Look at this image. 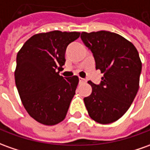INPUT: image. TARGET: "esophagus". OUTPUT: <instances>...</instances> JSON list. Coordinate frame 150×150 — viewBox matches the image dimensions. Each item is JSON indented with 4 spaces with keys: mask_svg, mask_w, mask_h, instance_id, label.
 <instances>
[{
    "mask_svg": "<svg viewBox=\"0 0 150 150\" xmlns=\"http://www.w3.org/2000/svg\"><path fill=\"white\" fill-rule=\"evenodd\" d=\"M86 80L84 78H81V77H79V83L80 84H83V83H85Z\"/></svg>",
    "mask_w": 150,
    "mask_h": 150,
    "instance_id": "1",
    "label": "esophagus"
}]
</instances>
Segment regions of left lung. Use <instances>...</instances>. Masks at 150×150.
Segmentation results:
<instances>
[{
    "instance_id": "8db88e82",
    "label": "left lung",
    "mask_w": 150,
    "mask_h": 150,
    "mask_svg": "<svg viewBox=\"0 0 150 150\" xmlns=\"http://www.w3.org/2000/svg\"><path fill=\"white\" fill-rule=\"evenodd\" d=\"M84 42L93 53L96 69L104 77L100 85L92 81L91 94L84 98L89 116L100 124L116 122L128 110L140 83L142 63L132 42L108 31L82 32Z\"/></svg>"
}]
</instances>
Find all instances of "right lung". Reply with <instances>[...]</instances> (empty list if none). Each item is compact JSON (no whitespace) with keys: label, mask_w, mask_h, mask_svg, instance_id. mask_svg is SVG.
<instances>
[{"label":"right lung","mask_w":150,"mask_h":150,"mask_svg":"<svg viewBox=\"0 0 150 150\" xmlns=\"http://www.w3.org/2000/svg\"><path fill=\"white\" fill-rule=\"evenodd\" d=\"M80 34L58 30L35 34L17 54L14 78L22 104L42 124L56 125L66 117L79 78H64L56 70L64 64L67 46Z\"/></svg>","instance_id":"obj_1"}]
</instances>
